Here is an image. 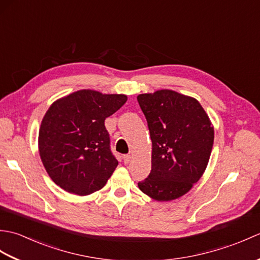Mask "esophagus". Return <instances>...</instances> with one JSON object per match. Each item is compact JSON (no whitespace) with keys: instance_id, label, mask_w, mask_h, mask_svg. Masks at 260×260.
Returning <instances> with one entry per match:
<instances>
[{"instance_id":"obj_1","label":"esophagus","mask_w":260,"mask_h":260,"mask_svg":"<svg viewBox=\"0 0 260 260\" xmlns=\"http://www.w3.org/2000/svg\"><path fill=\"white\" fill-rule=\"evenodd\" d=\"M131 158H132V156L129 155V154H126V155H124V156H123L124 163H125V164H128V163H129V161H131Z\"/></svg>"}]
</instances>
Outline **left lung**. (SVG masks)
Masks as SVG:
<instances>
[{
  "instance_id": "8db88e82",
  "label": "left lung",
  "mask_w": 260,
  "mask_h": 260,
  "mask_svg": "<svg viewBox=\"0 0 260 260\" xmlns=\"http://www.w3.org/2000/svg\"><path fill=\"white\" fill-rule=\"evenodd\" d=\"M152 140V170L140 190L156 201L184 196L200 180L211 155L214 131L196 98L162 89L137 96Z\"/></svg>"
}]
</instances>
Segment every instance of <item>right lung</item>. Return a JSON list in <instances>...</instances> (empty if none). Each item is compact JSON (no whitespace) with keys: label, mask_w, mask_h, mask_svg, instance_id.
<instances>
[{"label":"right lung","mask_w":260,"mask_h":260,"mask_svg":"<svg viewBox=\"0 0 260 260\" xmlns=\"http://www.w3.org/2000/svg\"><path fill=\"white\" fill-rule=\"evenodd\" d=\"M126 101V95L82 89L49 107L39 131V153L54 183L77 196L104 187L118 165L105 119Z\"/></svg>","instance_id":"right-lung-1"}]
</instances>
